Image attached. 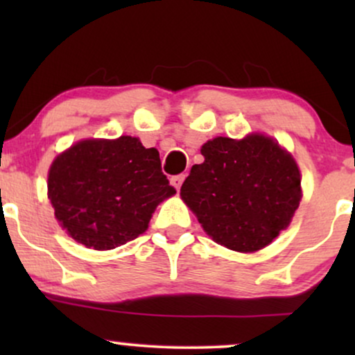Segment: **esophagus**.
Here are the masks:
<instances>
[{"label": "esophagus", "instance_id": "1", "mask_svg": "<svg viewBox=\"0 0 355 355\" xmlns=\"http://www.w3.org/2000/svg\"><path fill=\"white\" fill-rule=\"evenodd\" d=\"M183 180H185V175H183V173H180V175H175V177L170 178V182H172V185H173L175 189H177V190H180V187H182Z\"/></svg>", "mask_w": 355, "mask_h": 355}]
</instances>
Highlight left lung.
I'll return each instance as SVG.
<instances>
[{
	"mask_svg": "<svg viewBox=\"0 0 355 355\" xmlns=\"http://www.w3.org/2000/svg\"><path fill=\"white\" fill-rule=\"evenodd\" d=\"M205 162L183 182V202L220 245L255 252L291 223L300 203L294 158L263 135L218 137L202 146Z\"/></svg>",
	"mask_w": 355,
	"mask_h": 355,
	"instance_id": "1",
	"label": "left lung"
}]
</instances>
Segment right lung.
<instances>
[{
    "label": "right lung",
    "mask_w": 355,
    "mask_h": 355,
    "mask_svg": "<svg viewBox=\"0 0 355 355\" xmlns=\"http://www.w3.org/2000/svg\"><path fill=\"white\" fill-rule=\"evenodd\" d=\"M160 155L135 137L83 140L53 162L48 198L76 242L112 250L144 234L160 202L175 193Z\"/></svg>",
    "instance_id": "right-lung-1"
}]
</instances>
